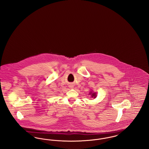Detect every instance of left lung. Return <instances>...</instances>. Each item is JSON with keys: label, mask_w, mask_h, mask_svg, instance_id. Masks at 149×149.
<instances>
[{"label": "left lung", "mask_w": 149, "mask_h": 149, "mask_svg": "<svg viewBox=\"0 0 149 149\" xmlns=\"http://www.w3.org/2000/svg\"><path fill=\"white\" fill-rule=\"evenodd\" d=\"M90 94L92 95V97L94 98H95L97 97L96 96V94L94 93H92V92H91L90 93Z\"/></svg>", "instance_id": "left-lung-1"}]
</instances>
